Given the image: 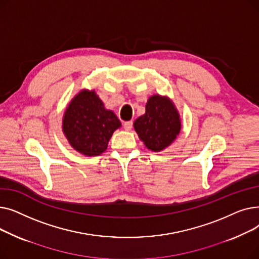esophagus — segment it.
Masks as SVG:
<instances>
[{
  "label": "esophagus",
  "instance_id": "esophagus-1",
  "mask_svg": "<svg viewBox=\"0 0 259 259\" xmlns=\"http://www.w3.org/2000/svg\"><path fill=\"white\" fill-rule=\"evenodd\" d=\"M132 126H133L132 120H130V121H125V122H124V128H125V130H127V131H130V130L132 129Z\"/></svg>",
  "mask_w": 259,
  "mask_h": 259
}]
</instances>
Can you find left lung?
Returning <instances> with one entry per match:
<instances>
[{"instance_id":"1","label":"left lung","mask_w":259,"mask_h":259,"mask_svg":"<svg viewBox=\"0 0 259 259\" xmlns=\"http://www.w3.org/2000/svg\"><path fill=\"white\" fill-rule=\"evenodd\" d=\"M133 127L149 150L160 152L179 137L182 120L168 97L153 94L147 101L145 114L134 120Z\"/></svg>"}]
</instances>
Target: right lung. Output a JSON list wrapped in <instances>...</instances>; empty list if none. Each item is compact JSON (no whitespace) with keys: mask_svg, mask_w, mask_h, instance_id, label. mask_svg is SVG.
Listing matches in <instances>:
<instances>
[{"mask_svg":"<svg viewBox=\"0 0 259 259\" xmlns=\"http://www.w3.org/2000/svg\"><path fill=\"white\" fill-rule=\"evenodd\" d=\"M120 126L117 116L105 108L94 90L81 89L66 108L62 129L75 151L98 156L106 151L113 132Z\"/></svg>","mask_w":259,"mask_h":259,"instance_id":"1","label":"right lung"}]
</instances>
